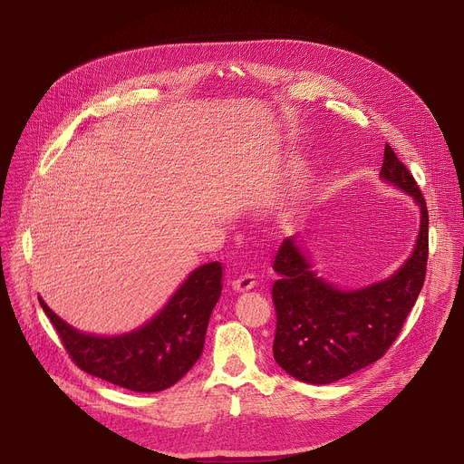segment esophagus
Wrapping results in <instances>:
<instances>
[{"instance_id":"obj_1","label":"esophagus","mask_w":464,"mask_h":464,"mask_svg":"<svg viewBox=\"0 0 464 464\" xmlns=\"http://www.w3.org/2000/svg\"><path fill=\"white\" fill-rule=\"evenodd\" d=\"M255 285H256V281H255V276H253V274H244V276H240V277H237V279L233 281V288H235L237 292H247V290H251Z\"/></svg>"}]
</instances>
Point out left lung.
I'll use <instances>...</instances> for the list:
<instances>
[{
	"label": "left lung",
	"instance_id": "8db88e82",
	"mask_svg": "<svg viewBox=\"0 0 464 464\" xmlns=\"http://www.w3.org/2000/svg\"><path fill=\"white\" fill-rule=\"evenodd\" d=\"M380 176L413 196L420 209L415 249L394 276L360 290H340L317 277L295 237L285 238L276 255L274 358L301 382L333 383L380 360L401 334L422 290L428 264L426 200L389 145Z\"/></svg>",
	"mask_w": 464,
	"mask_h": 464
}]
</instances>
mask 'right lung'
<instances>
[{
  "label": "right lung",
  "mask_w": 464,
  "mask_h": 464,
  "mask_svg": "<svg viewBox=\"0 0 464 464\" xmlns=\"http://www.w3.org/2000/svg\"><path fill=\"white\" fill-rule=\"evenodd\" d=\"M220 294L222 264H204L147 324L113 338L79 333L42 297L38 301L77 367L130 391L158 392L174 385L200 358L209 317Z\"/></svg>",
  "instance_id": "right-lung-1"
}]
</instances>
